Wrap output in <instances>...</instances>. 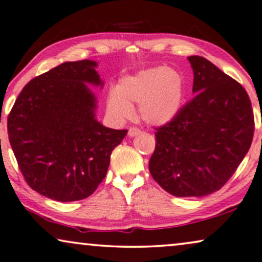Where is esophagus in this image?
Masks as SVG:
<instances>
[{
    "mask_svg": "<svg viewBox=\"0 0 262 262\" xmlns=\"http://www.w3.org/2000/svg\"><path fill=\"white\" fill-rule=\"evenodd\" d=\"M141 133H142V132L139 128H137V127H130V128H129V130H128V135L130 138L137 137V135H140Z\"/></svg>",
    "mask_w": 262,
    "mask_h": 262,
    "instance_id": "34e87169",
    "label": "esophagus"
}]
</instances>
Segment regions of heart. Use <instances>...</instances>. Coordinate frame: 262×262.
<instances>
[{"instance_id": "obj_1", "label": "heart", "mask_w": 262, "mask_h": 262, "mask_svg": "<svg viewBox=\"0 0 262 262\" xmlns=\"http://www.w3.org/2000/svg\"><path fill=\"white\" fill-rule=\"evenodd\" d=\"M184 81L167 67L144 69L120 80L107 97V111L117 120H127L139 104V116L151 125H162L179 114L184 98Z\"/></svg>"}]
</instances>
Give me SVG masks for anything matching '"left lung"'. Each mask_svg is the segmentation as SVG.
<instances>
[{
  "mask_svg": "<svg viewBox=\"0 0 262 262\" xmlns=\"http://www.w3.org/2000/svg\"><path fill=\"white\" fill-rule=\"evenodd\" d=\"M195 97L156 129L149 159L153 180L180 198L217 191L233 175L252 145L254 114L239 82L201 56H189Z\"/></svg>",
  "mask_w": 262,
  "mask_h": 262,
  "instance_id": "left-lung-1",
  "label": "left lung"
}]
</instances>
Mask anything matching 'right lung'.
I'll return each instance as SVG.
<instances>
[{
    "label": "right lung",
    "mask_w": 262,
    "mask_h": 262,
    "mask_svg": "<svg viewBox=\"0 0 262 262\" xmlns=\"http://www.w3.org/2000/svg\"><path fill=\"white\" fill-rule=\"evenodd\" d=\"M96 67L82 60L50 69L24 87L9 113V142L20 171L33 190L52 200L90 196L128 133L96 120V96L87 86H103Z\"/></svg>",
    "instance_id": "1"
}]
</instances>
